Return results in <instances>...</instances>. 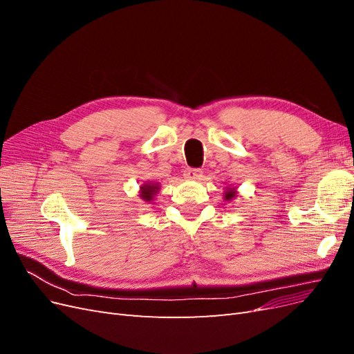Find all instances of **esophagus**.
I'll return each instance as SVG.
<instances>
[{
    "label": "esophagus",
    "instance_id": "obj_1",
    "mask_svg": "<svg viewBox=\"0 0 354 354\" xmlns=\"http://www.w3.org/2000/svg\"><path fill=\"white\" fill-rule=\"evenodd\" d=\"M185 177L189 180H199L202 177V169L199 168H186Z\"/></svg>",
    "mask_w": 354,
    "mask_h": 354
}]
</instances>
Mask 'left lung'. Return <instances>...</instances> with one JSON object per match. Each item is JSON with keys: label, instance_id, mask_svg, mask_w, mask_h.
<instances>
[{"label": "left lung", "instance_id": "8db88e82", "mask_svg": "<svg viewBox=\"0 0 354 354\" xmlns=\"http://www.w3.org/2000/svg\"><path fill=\"white\" fill-rule=\"evenodd\" d=\"M233 196H236V192H234L233 189L229 190V192H226V195H224V198H226L227 201H230Z\"/></svg>", "mask_w": 354, "mask_h": 354}]
</instances>
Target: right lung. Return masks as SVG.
Wrapping results in <instances>:
<instances>
[{"label": "right lung", "mask_w": 354, "mask_h": 354, "mask_svg": "<svg viewBox=\"0 0 354 354\" xmlns=\"http://www.w3.org/2000/svg\"><path fill=\"white\" fill-rule=\"evenodd\" d=\"M158 185H143L142 186V194H140V196L145 199V201H152V198H153V195L156 194L158 192Z\"/></svg>", "instance_id": "right-lung-1"}]
</instances>
